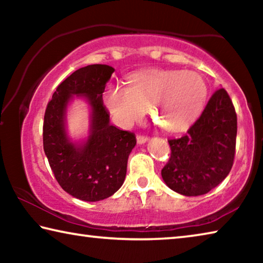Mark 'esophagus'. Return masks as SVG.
<instances>
[{
    "instance_id": "34e87169",
    "label": "esophagus",
    "mask_w": 263,
    "mask_h": 263,
    "mask_svg": "<svg viewBox=\"0 0 263 263\" xmlns=\"http://www.w3.org/2000/svg\"><path fill=\"white\" fill-rule=\"evenodd\" d=\"M148 140V137L147 136H137V141L138 144H145L146 141Z\"/></svg>"
}]
</instances>
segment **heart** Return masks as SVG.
I'll return each instance as SVG.
<instances>
[{
    "instance_id": "heart-1",
    "label": "heart",
    "mask_w": 263,
    "mask_h": 263,
    "mask_svg": "<svg viewBox=\"0 0 263 263\" xmlns=\"http://www.w3.org/2000/svg\"><path fill=\"white\" fill-rule=\"evenodd\" d=\"M206 92L205 81L191 70L148 69L132 74L130 87H109L103 100L109 112L124 126L141 121L151 106L159 126L179 131L198 115Z\"/></svg>"
}]
</instances>
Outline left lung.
<instances>
[{"label": "left lung", "instance_id": "obj_1", "mask_svg": "<svg viewBox=\"0 0 263 263\" xmlns=\"http://www.w3.org/2000/svg\"><path fill=\"white\" fill-rule=\"evenodd\" d=\"M237 140V114L224 88L213 92L197 121L184 136L168 139L171 158L163 181L184 196L204 195L229 175Z\"/></svg>", "mask_w": 263, "mask_h": 263}]
</instances>
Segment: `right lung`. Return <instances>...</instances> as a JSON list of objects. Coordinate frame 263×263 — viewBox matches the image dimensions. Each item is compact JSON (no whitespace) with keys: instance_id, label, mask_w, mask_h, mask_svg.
I'll return each instance as SVG.
<instances>
[{"instance_id":"right-lung-1","label":"right lung","mask_w":263,"mask_h":263,"mask_svg":"<svg viewBox=\"0 0 263 263\" xmlns=\"http://www.w3.org/2000/svg\"><path fill=\"white\" fill-rule=\"evenodd\" d=\"M114 72L108 65L75 70L57 87L44 116L43 145L53 174L66 193L81 201H101L121 188L137 142L132 132L109 123L102 95ZM73 95L86 96L92 106L91 136L80 148L64 132L65 108Z\"/></svg>"}]
</instances>
